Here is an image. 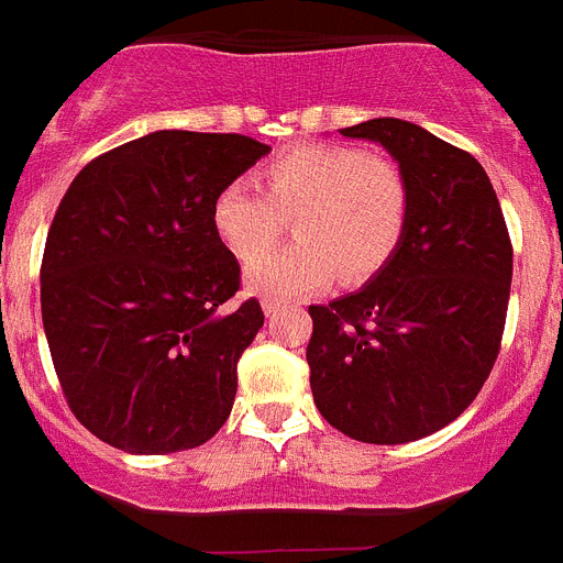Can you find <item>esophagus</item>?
<instances>
[{
    "label": "esophagus",
    "mask_w": 563,
    "mask_h": 563,
    "mask_svg": "<svg viewBox=\"0 0 563 563\" xmlns=\"http://www.w3.org/2000/svg\"><path fill=\"white\" fill-rule=\"evenodd\" d=\"M278 307H282V301H278V298H271V296L262 298V310H265V316H273Z\"/></svg>",
    "instance_id": "esophagus-1"
}]
</instances>
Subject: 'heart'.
I'll return each mask as SVG.
<instances>
[{
    "label": "heart",
    "mask_w": 563,
    "mask_h": 563,
    "mask_svg": "<svg viewBox=\"0 0 563 563\" xmlns=\"http://www.w3.org/2000/svg\"><path fill=\"white\" fill-rule=\"evenodd\" d=\"M251 180H231L211 202L222 245L251 265L294 220L297 245L247 273L262 296H301L332 278L361 285L389 265L411 213L409 177L391 157L355 146L312 143L278 154Z\"/></svg>",
    "instance_id": "obj_1"
}]
</instances>
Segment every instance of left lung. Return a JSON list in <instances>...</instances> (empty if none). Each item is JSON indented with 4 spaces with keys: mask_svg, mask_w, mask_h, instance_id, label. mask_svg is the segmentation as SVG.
Segmentation results:
<instances>
[{
    "mask_svg": "<svg viewBox=\"0 0 563 563\" xmlns=\"http://www.w3.org/2000/svg\"><path fill=\"white\" fill-rule=\"evenodd\" d=\"M341 134L380 143L400 163L411 213L369 285L310 305V386L332 429L400 445L445 429L485 386L501 350L514 245L474 154L400 118Z\"/></svg>",
    "mask_w": 563,
    "mask_h": 563,
    "instance_id": "1",
    "label": "left lung"
}]
</instances>
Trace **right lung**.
I'll use <instances>...</instances> for the list:
<instances>
[{
    "mask_svg": "<svg viewBox=\"0 0 563 563\" xmlns=\"http://www.w3.org/2000/svg\"><path fill=\"white\" fill-rule=\"evenodd\" d=\"M245 134L163 132L69 183L42 258V321L69 411L129 454L197 449L225 426L265 324L211 202L262 154Z\"/></svg>",
    "mask_w": 563,
    "mask_h": 563,
    "instance_id": "1",
    "label": "right lung"
}]
</instances>
